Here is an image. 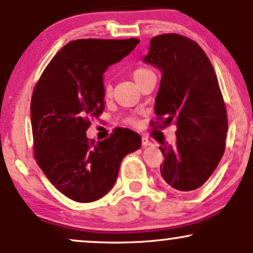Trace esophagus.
Instances as JSON below:
<instances>
[{
	"label": "esophagus",
	"mask_w": 253,
	"mask_h": 253,
	"mask_svg": "<svg viewBox=\"0 0 253 253\" xmlns=\"http://www.w3.org/2000/svg\"><path fill=\"white\" fill-rule=\"evenodd\" d=\"M152 143L149 141L148 138H146V137H142V145H144V146H148V145H151Z\"/></svg>",
	"instance_id": "esophagus-1"
}]
</instances>
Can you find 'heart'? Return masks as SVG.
<instances>
[{
    "instance_id": "obj_1",
    "label": "heart",
    "mask_w": 253,
    "mask_h": 253,
    "mask_svg": "<svg viewBox=\"0 0 253 253\" xmlns=\"http://www.w3.org/2000/svg\"><path fill=\"white\" fill-rule=\"evenodd\" d=\"M150 73H152V71L146 69V68H138V69H136L135 71H133V80H135V81L139 80L141 77L145 76V75H148ZM111 93H112V88L110 85H109V84H105V85H104V96L108 98V97H110Z\"/></svg>"
}]
</instances>
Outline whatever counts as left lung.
I'll use <instances>...</instances> for the list:
<instances>
[{"mask_svg":"<svg viewBox=\"0 0 253 253\" xmlns=\"http://www.w3.org/2000/svg\"><path fill=\"white\" fill-rule=\"evenodd\" d=\"M144 63L161 70L155 112L163 126L176 124V145L161 142L162 178L190 192L204 184L225 150L227 115L212 64L195 41L163 34L150 41Z\"/></svg>","mask_w":253,"mask_h":253,"instance_id":"8db88e82","label":"left lung"}]
</instances>
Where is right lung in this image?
Returning <instances> with one entry per match:
<instances>
[{"label": "right lung", "instance_id": "obj_1", "mask_svg": "<svg viewBox=\"0 0 253 253\" xmlns=\"http://www.w3.org/2000/svg\"><path fill=\"white\" fill-rule=\"evenodd\" d=\"M139 43L129 40H76L46 65L30 104L34 151L41 170L58 191L80 203L107 195L121 162L141 148V136L118 127L104 141H90V120L104 110L103 74Z\"/></svg>", "mask_w": 253, "mask_h": 253}]
</instances>
